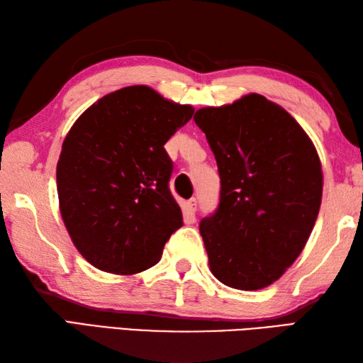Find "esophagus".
Wrapping results in <instances>:
<instances>
[{"label": "esophagus", "mask_w": 363, "mask_h": 363, "mask_svg": "<svg viewBox=\"0 0 363 363\" xmlns=\"http://www.w3.org/2000/svg\"><path fill=\"white\" fill-rule=\"evenodd\" d=\"M196 207H198V201L196 198H191L189 201L184 204V215H186V218L190 220H195V212H196Z\"/></svg>", "instance_id": "34e87169"}]
</instances>
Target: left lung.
Segmentation results:
<instances>
[{
  "instance_id": "8db88e82",
  "label": "left lung",
  "mask_w": 363,
  "mask_h": 363,
  "mask_svg": "<svg viewBox=\"0 0 363 363\" xmlns=\"http://www.w3.org/2000/svg\"><path fill=\"white\" fill-rule=\"evenodd\" d=\"M194 120L221 184L217 209L199 223L212 273L233 289H264L296 260L318 217L317 150L289 112L257 94Z\"/></svg>"
}]
</instances>
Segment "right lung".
I'll return each instance as SVG.
<instances>
[{
	"instance_id": "right-lung-1",
	"label": "right lung",
	"mask_w": 363,
	"mask_h": 363,
	"mask_svg": "<svg viewBox=\"0 0 363 363\" xmlns=\"http://www.w3.org/2000/svg\"><path fill=\"white\" fill-rule=\"evenodd\" d=\"M194 112L146 86L125 87L90 106L65 137L56 172L60 215L98 269L151 268L184 225L164 145Z\"/></svg>"
}]
</instances>
